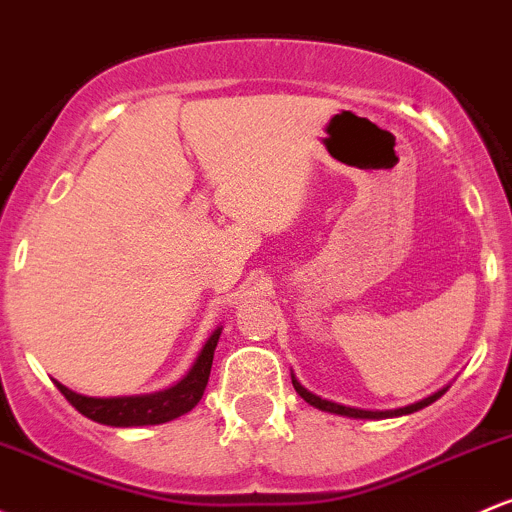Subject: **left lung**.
<instances>
[{
    "instance_id": "left-lung-1",
    "label": "left lung",
    "mask_w": 512,
    "mask_h": 512,
    "mask_svg": "<svg viewBox=\"0 0 512 512\" xmlns=\"http://www.w3.org/2000/svg\"><path fill=\"white\" fill-rule=\"evenodd\" d=\"M291 384H294V389L299 396L303 398L306 403H311L313 408H318V411H325V413H335V415H347V418H362V420H381V418H396V415H408V413H415L420 411V408L430 406L432 401H437V398L442 396L447 389L432 393V396L423 398V401L418 403H411V406L406 408H396V411H362V408H350V406H342V403H333V401H325V398L316 396V393H311L306 389V386L299 384V379H296L294 374H291Z\"/></svg>"
}]
</instances>
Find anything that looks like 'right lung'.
<instances>
[{
	"mask_svg": "<svg viewBox=\"0 0 512 512\" xmlns=\"http://www.w3.org/2000/svg\"><path fill=\"white\" fill-rule=\"evenodd\" d=\"M218 338H221V328L213 330L211 338L206 340L204 350L199 352V357H196L194 367L189 369L187 376L165 391L140 393V396L94 398L67 389L60 381H55V386H58L60 393H63L84 418L94 420V423L111 425V428H138V425L170 423V420L179 418V415L192 411L196 403L201 401V396H204Z\"/></svg>",
	"mask_w": 512,
	"mask_h": 512,
	"instance_id": "1",
	"label": "right lung"
}]
</instances>
